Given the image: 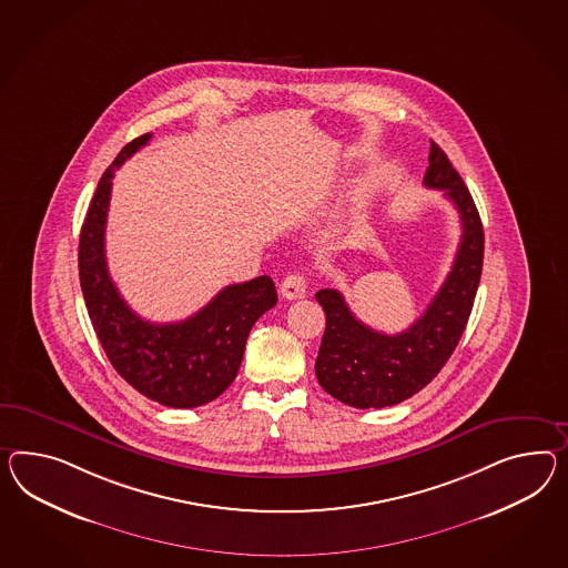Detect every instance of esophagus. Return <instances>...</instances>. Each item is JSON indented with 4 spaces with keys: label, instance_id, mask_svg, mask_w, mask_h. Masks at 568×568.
I'll return each mask as SVG.
<instances>
[{
    "label": "esophagus",
    "instance_id": "esophagus-1",
    "mask_svg": "<svg viewBox=\"0 0 568 568\" xmlns=\"http://www.w3.org/2000/svg\"><path fill=\"white\" fill-rule=\"evenodd\" d=\"M280 292L284 298L288 301H296V298H303L306 292L305 277L301 274H291V276L284 277L282 284H280Z\"/></svg>",
    "mask_w": 568,
    "mask_h": 568
}]
</instances>
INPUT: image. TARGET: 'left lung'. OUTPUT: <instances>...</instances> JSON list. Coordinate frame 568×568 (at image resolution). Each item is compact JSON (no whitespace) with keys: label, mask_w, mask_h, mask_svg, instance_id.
I'll list each match as a JSON object with an SVG mask.
<instances>
[{"label":"left lung","mask_w":568,"mask_h":568,"mask_svg":"<svg viewBox=\"0 0 568 568\" xmlns=\"http://www.w3.org/2000/svg\"><path fill=\"white\" fill-rule=\"evenodd\" d=\"M428 190H443L462 219V243L452 272L420 320L402 334H381L364 325L334 288L315 294L325 311V334L315 361L321 387L352 407L395 406L420 392L452 358L466 329L484 262L480 214L447 154L430 142Z\"/></svg>","instance_id":"1"}]
</instances>
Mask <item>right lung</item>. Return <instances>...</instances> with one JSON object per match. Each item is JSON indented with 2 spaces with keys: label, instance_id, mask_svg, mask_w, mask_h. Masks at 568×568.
<instances>
[{
  "label": "right lung",
  "instance_id": "obj_1",
  "mask_svg": "<svg viewBox=\"0 0 568 568\" xmlns=\"http://www.w3.org/2000/svg\"><path fill=\"white\" fill-rule=\"evenodd\" d=\"M150 138L131 140L99 181L80 233V286L106 358L135 392L162 406H204L233 383L251 327L277 303L276 286L270 276L231 284L176 323H150L131 311L109 276L104 226L115 169Z\"/></svg>",
  "mask_w": 568,
  "mask_h": 568
}]
</instances>
